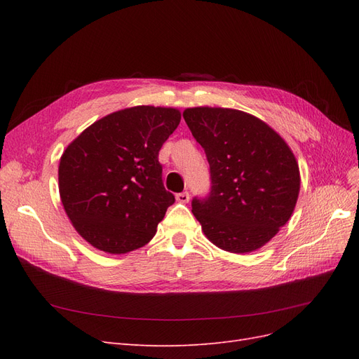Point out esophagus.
Returning a JSON list of instances; mask_svg holds the SVG:
<instances>
[{
    "mask_svg": "<svg viewBox=\"0 0 359 359\" xmlns=\"http://www.w3.org/2000/svg\"><path fill=\"white\" fill-rule=\"evenodd\" d=\"M175 198L180 203H187L190 201V194L187 191H182V193H178Z\"/></svg>",
    "mask_w": 359,
    "mask_h": 359,
    "instance_id": "esophagus-1",
    "label": "esophagus"
}]
</instances>
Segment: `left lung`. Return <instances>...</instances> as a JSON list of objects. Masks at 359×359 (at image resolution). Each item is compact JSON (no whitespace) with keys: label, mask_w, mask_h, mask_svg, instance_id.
<instances>
[{"label":"left lung","mask_w":359,"mask_h":359,"mask_svg":"<svg viewBox=\"0 0 359 359\" xmlns=\"http://www.w3.org/2000/svg\"><path fill=\"white\" fill-rule=\"evenodd\" d=\"M182 116L210 163V196L191 202L202 232L226 252H256L295 210L301 177L290 147L262 119L238 109L199 106Z\"/></svg>","instance_id":"obj_1"}]
</instances>
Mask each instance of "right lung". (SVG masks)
<instances>
[{"instance_id":"1","label":"right lung","mask_w":359,"mask_h":359,"mask_svg":"<svg viewBox=\"0 0 359 359\" xmlns=\"http://www.w3.org/2000/svg\"><path fill=\"white\" fill-rule=\"evenodd\" d=\"M180 121L175 107H126L64 149L60 198L76 232L94 248L124 255L153 240L175 202L163 186L158 151Z\"/></svg>"}]
</instances>
